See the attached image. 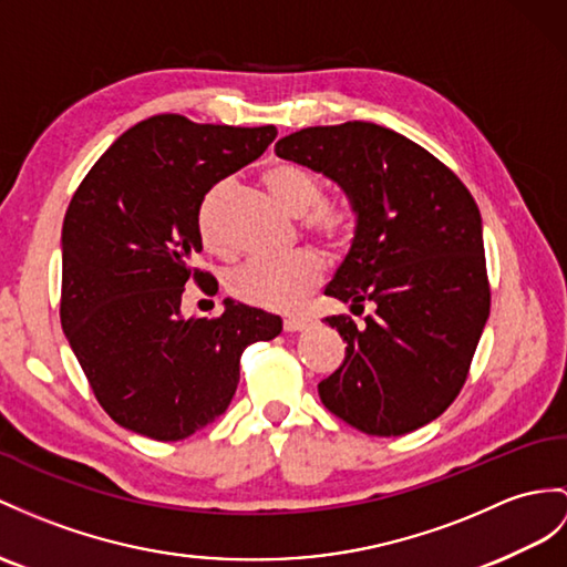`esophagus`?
Instances as JSON below:
<instances>
[{
    "label": "esophagus",
    "mask_w": 567,
    "mask_h": 567,
    "mask_svg": "<svg viewBox=\"0 0 567 567\" xmlns=\"http://www.w3.org/2000/svg\"><path fill=\"white\" fill-rule=\"evenodd\" d=\"M308 317H286L284 320V329L286 331H300V329H306L308 327Z\"/></svg>",
    "instance_id": "34e87169"
}]
</instances>
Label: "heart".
<instances>
[{
	"mask_svg": "<svg viewBox=\"0 0 567 567\" xmlns=\"http://www.w3.org/2000/svg\"><path fill=\"white\" fill-rule=\"evenodd\" d=\"M265 183L288 212L302 216V233L329 257H343L351 250L358 238V226H361L355 206L347 199H324V179L308 165L291 161L274 163L265 171ZM220 187L224 185H218L206 197L199 212L202 238L212 247L220 245L214 218V199ZM322 274L324 265L320 255L302 247L286 259L245 261L228 274L226 288L233 298L250 308L291 312L320 286Z\"/></svg>",
	"mask_w": 567,
	"mask_h": 567,
	"instance_id": "heart-1",
	"label": "heart"
}]
</instances>
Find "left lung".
<instances>
[{"mask_svg": "<svg viewBox=\"0 0 567 567\" xmlns=\"http://www.w3.org/2000/svg\"><path fill=\"white\" fill-rule=\"evenodd\" d=\"M276 154L337 179L361 218L324 293L375 312L361 327L324 317L347 353L317 384L322 404L380 437L431 423L462 392L491 312L472 192L431 151L372 122L306 127Z\"/></svg>", "mask_w": 567, "mask_h": 567, "instance_id": "8db88e82", "label": "left lung"}]
</instances>
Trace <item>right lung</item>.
<instances>
[{
  "instance_id": "right-lung-1",
  "label": "right lung",
  "mask_w": 567,
  "mask_h": 567,
  "mask_svg": "<svg viewBox=\"0 0 567 567\" xmlns=\"http://www.w3.org/2000/svg\"><path fill=\"white\" fill-rule=\"evenodd\" d=\"M274 124H197L154 115L124 132L81 179L62 226L60 320L115 423L173 443L226 413L240 355L281 331L276 315L228 302L179 317L187 281L209 291L199 209L218 179L265 154Z\"/></svg>"
}]
</instances>
